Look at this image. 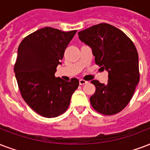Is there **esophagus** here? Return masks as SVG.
I'll return each mask as SVG.
<instances>
[{
  "instance_id": "obj_1",
  "label": "esophagus",
  "mask_w": 150,
  "mask_h": 150,
  "mask_svg": "<svg viewBox=\"0 0 150 150\" xmlns=\"http://www.w3.org/2000/svg\"><path fill=\"white\" fill-rule=\"evenodd\" d=\"M88 82L87 81H85V80H83V79H80L79 80V85H85V84H86Z\"/></svg>"
}]
</instances>
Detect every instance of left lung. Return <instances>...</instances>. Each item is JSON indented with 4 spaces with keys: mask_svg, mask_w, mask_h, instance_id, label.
Wrapping results in <instances>:
<instances>
[{
    "mask_svg": "<svg viewBox=\"0 0 150 150\" xmlns=\"http://www.w3.org/2000/svg\"><path fill=\"white\" fill-rule=\"evenodd\" d=\"M88 45L95 63L108 71V83L98 80L90 104L98 112L111 116L122 111L132 98L139 82V55L133 42L122 30L108 23H99L78 33Z\"/></svg>",
    "mask_w": 150,
    "mask_h": 150,
    "instance_id": "8db88e82",
    "label": "left lung"
}]
</instances>
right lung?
Masks as SVG:
<instances>
[{"instance_id": "add662e5", "label": "right lung", "mask_w": 150, "mask_h": 150, "mask_svg": "<svg viewBox=\"0 0 150 150\" xmlns=\"http://www.w3.org/2000/svg\"><path fill=\"white\" fill-rule=\"evenodd\" d=\"M77 30L64 32L52 27L38 30L23 38L14 66L22 98L33 110L46 118L66 112L79 82L55 78L57 67Z\"/></svg>"}]
</instances>
